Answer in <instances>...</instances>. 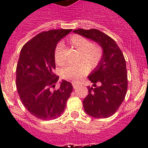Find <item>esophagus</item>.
<instances>
[{
  "instance_id": "1",
  "label": "esophagus",
  "mask_w": 148,
  "mask_h": 148,
  "mask_svg": "<svg viewBox=\"0 0 148 148\" xmlns=\"http://www.w3.org/2000/svg\"><path fill=\"white\" fill-rule=\"evenodd\" d=\"M73 88L76 89L77 87H78V86H79V84H77V83H75V82H73Z\"/></svg>"
}]
</instances>
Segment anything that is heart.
I'll return each instance as SVG.
<instances>
[{"label":"heart","instance_id":"heart-1","mask_svg":"<svg viewBox=\"0 0 148 148\" xmlns=\"http://www.w3.org/2000/svg\"><path fill=\"white\" fill-rule=\"evenodd\" d=\"M70 45L79 51L80 56L78 61L82 62L75 64H70L64 66L61 71V76L66 80L78 82L88 73L89 68L95 69L101 61L103 56V49L100 45L96 43H90L86 38L79 35H73L69 38ZM64 45L58 43L56 47L54 52V59L56 64H64L63 59Z\"/></svg>","mask_w":148,"mask_h":148}]
</instances>
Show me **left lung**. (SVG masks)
<instances>
[{
	"instance_id": "obj_1",
	"label": "left lung",
	"mask_w": 148,
	"mask_h": 148,
	"mask_svg": "<svg viewBox=\"0 0 148 148\" xmlns=\"http://www.w3.org/2000/svg\"><path fill=\"white\" fill-rule=\"evenodd\" d=\"M74 32L97 42L103 49L101 61L88 76L94 87H88V95L84 99L83 105L89 116L108 118L118 110L127 91L124 55L116 41L100 30L78 29Z\"/></svg>"
}]
</instances>
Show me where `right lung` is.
Segmentation results:
<instances>
[{
    "instance_id": "obj_1",
    "label": "right lung",
    "mask_w": 148,
    "mask_h": 148,
    "mask_svg": "<svg viewBox=\"0 0 148 148\" xmlns=\"http://www.w3.org/2000/svg\"><path fill=\"white\" fill-rule=\"evenodd\" d=\"M71 31H44L26 43L21 50L16 67L17 90L26 109L39 119L59 117L73 92L72 84L66 81L56 88L59 76L53 72L57 43Z\"/></svg>"
}]
</instances>
